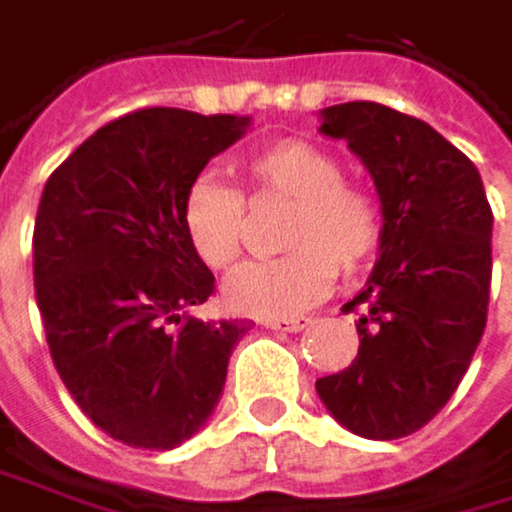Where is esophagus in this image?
Returning <instances> with one entry per match:
<instances>
[{"mask_svg": "<svg viewBox=\"0 0 512 512\" xmlns=\"http://www.w3.org/2000/svg\"><path fill=\"white\" fill-rule=\"evenodd\" d=\"M310 322H313V319L301 316V319H264L261 325H267V328H273V331H304Z\"/></svg>", "mask_w": 512, "mask_h": 512, "instance_id": "1", "label": "esophagus"}]
</instances>
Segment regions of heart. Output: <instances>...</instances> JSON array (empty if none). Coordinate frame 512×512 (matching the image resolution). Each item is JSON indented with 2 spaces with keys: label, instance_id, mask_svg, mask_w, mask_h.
<instances>
[{
  "label": "heart",
  "instance_id": "b5f03b06",
  "mask_svg": "<svg viewBox=\"0 0 512 512\" xmlns=\"http://www.w3.org/2000/svg\"><path fill=\"white\" fill-rule=\"evenodd\" d=\"M251 202L285 199L273 261L245 264L224 285V304L242 316L279 319L316 304L334 285L338 267L362 270L384 239V214L365 187L344 178L331 150L285 137L242 162ZM181 233L208 270H230L245 242L242 196L224 181L199 174L181 199Z\"/></svg>",
  "mask_w": 512,
  "mask_h": 512
}]
</instances>
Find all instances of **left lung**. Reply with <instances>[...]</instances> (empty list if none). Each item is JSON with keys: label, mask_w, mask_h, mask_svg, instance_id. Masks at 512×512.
<instances>
[{"label": "left lung", "mask_w": 512, "mask_h": 512, "mask_svg": "<svg viewBox=\"0 0 512 512\" xmlns=\"http://www.w3.org/2000/svg\"><path fill=\"white\" fill-rule=\"evenodd\" d=\"M375 181L384 239L365 288L359 356L316 381L331 418L365 439L421 430L458 390L491 288V205L476 165L427 122L371 101L322 110Z\"/></svg>", "instance_id": "8db88e82"}]
</instances>
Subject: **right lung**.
<instances>
[{"label":"right lung","mask_w":512,"mask_h":512,"mask_svg":"<svg viewBox=\"0 0 512 512\" xmlns=\"http://www.w3.org/2000/svg\"><path fill=\"white\" fill-rule=\"evenodd\" d=\"M248 116L147 107L97 128L54 168L33 230V282L57 375L94 427L168 451L218 405L245 319L202 322L211 270L181 199Z\"/></svg>","instance_id":"1"}]
</instances>
